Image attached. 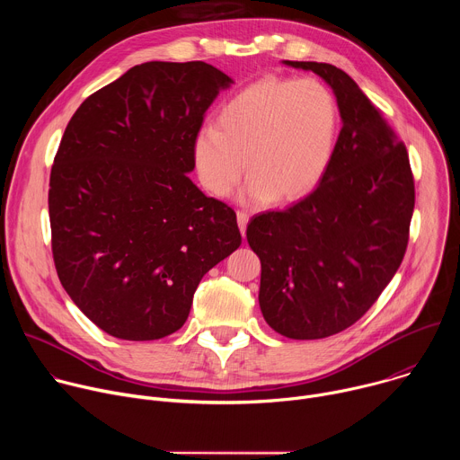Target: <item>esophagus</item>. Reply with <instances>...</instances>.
Listing matches in <instances>:
<instances>
[{
    "instance_id": "1",
    "label": "esophagus",
    "mask_w": 460,
    "mask_h": 460,
    "mask_svg": "<svg viewBox=\"0 0 460 460\" xmlns=\"http://www.w3.org/2000/svg\"><path fill=\"white\" fill-rule=\"evenodd\" d=\"M236 218H238L240 233L243 234V233H245V227H247V222H249V215H247L245 211H238V213H236Z\"/></svg>"
}]
</instances>
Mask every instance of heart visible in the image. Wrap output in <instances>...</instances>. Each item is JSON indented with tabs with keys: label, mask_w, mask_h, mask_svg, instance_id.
Listing matches in <instances>:
<instances>
[{
	"label": "heart",
	"mask_w": 460,
	"mask_h": 460,
	"mask_svg": "<svg viewBox=\"0 0 460 460\" xmlns=\"http://www.w3.org/2000/svg\"><path fill=\"white\" fill-rule=\"evenodd\" d=\"M337 102L314 78H261L231 100L217 127L194 138L196 172L215 196L231 194L247 171L251 202H291L311 192L333 158Z\"/></svg>",
	"instance_id": "b5f03b06"
}]
</instances>
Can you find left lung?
I'll return each mask as SVG.
<instances>
[{
    "label": "left lung",
    "instance_id": "left-lung-1",
    "mask_svg": "<svg viewBox=\"0 0 460 460\" xmlns=\"http://www.w3.org/2000/svg\"><path fill=\"white\" fill-rule=\"evenodd\" d=\"M286 63L332 85L344 125L318 187L286 211L252 217L247 242L261 264L266 322L288 339L314 341L362 318L401 268L415 181L404 142L342 69Z\"/></svg>",
    "mask_w": 460,
    "mask_h": 460
}]
</instances>
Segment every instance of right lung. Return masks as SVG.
<instances>
[{
	"mask_svg": "<svg viewBox=\"0 0 460 460\" xmlns=\"http://www.w3.org/2000/svg\"><path fill=\"white\" fill-rule=\"evenodd\" d=\"M229 84L204 61H147L91 94L65 128L49 181L54 266L116 339L178 332L202 277L242 243L233 208L187 176Z\"/></svg>",
	"mask_w": 460,
	"mask_h": 460,
	"instance_id": "right-lung-1",
	"label": "right lung"
}]
</instances>
